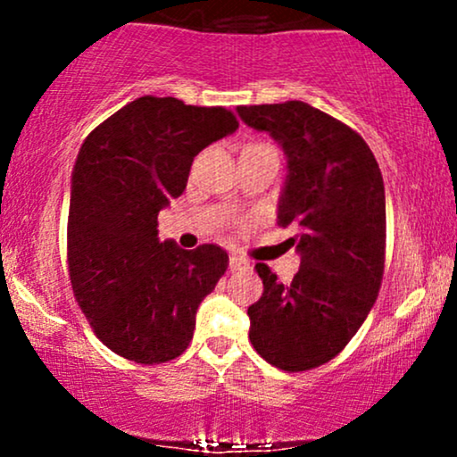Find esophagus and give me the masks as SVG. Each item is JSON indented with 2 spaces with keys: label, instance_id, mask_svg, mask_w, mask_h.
Returning <instances> with one entry per match:
<instances>
[{
  "label": "esophagus",
  "instance_id": "1",
  "mask_svg": "<svg viewBox=\"0 0 457 457\" xmlns=\"http://www.w3.org/2000/svg\"><path fill=\"white\" fill-rule=\"evenodd\" d=\"M246 266H249V262L238 258V255H232V258H229V269L232 270H243V269H246Z\"/></svg>",
  "mask_w": 457,
  "mask_h": 457
}]
</instances>
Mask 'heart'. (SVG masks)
Wrapping results in <instances>:
<instances>
[{
    "instance_id": "b5f03b06",
    "label": "heart",
    "mask_w": 457,
    "mask_h": 457,
    "mask_svg": "<svg viewBox=\"0 0 457 457\" xmlns=\"http://www.w3.org/2000/svg\"><path fill=\"white\" fill-rule=\"evenodd\" d=\"M249 148H270V145H266V144H253V145H249Z\"/></svg>"
}]
</instances>
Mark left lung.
Here are the masks:
<instances>
[{
  "label": "left lung",
  "instance_id": "obj_1",
  "mask_svg": "<svg viewBox=\"0 0 457 457\" xmlns=\"http://www.w3.org/2000/svg\"><path fill=\"white\" fill-rule=\"evenodd\" d=\"M246 127L281 145L287 176L277 223L295 229L301 269L283 286L255 264L264 295L249 313V339L283 371L328 363L354 337L378 298L386 208L380 167L356 130L303 101L238 107Z\"/></svg>",
  "mask_w": 457,
  "mask_h": 457
}]
</instances>
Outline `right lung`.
<instances>
[{"mask_svg":"<svg viewBox=\"0 0 457 457\" xmlns=\"http://www.w3.org/2000/svg\"><path fill=\"white\" fill-rule=\"evenodd\" d=\"M238 129L229 109L141 96L83 141L72 170L68 275L96 337L159 365L191 344L195 313L228 270L217 245L159 240V212L187 188L193 159Z\"/></svg>","mask_w":457,"mask_h":457,"instance_id":"add662e5","label":"right lung"}]
</instances>
